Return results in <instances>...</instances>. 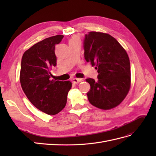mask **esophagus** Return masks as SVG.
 Instances as JSON below:
<instances>
[{"mask_svg": "<svg viewBox=\"0 0 156 156\" xmlns=\"http://www.w3.org/2000/svg\"><path fill=\"white\" fill-rule=\"evenodd\" d=\"M72 81L75 84H77V83H79L80 82H81L82 81V79H79V78H73L72 79Z\"/></svg>", "mask_w": 156, "mask_h": 156, "instance_id": "obj_1", "label": "esophagus"}]
</instances>
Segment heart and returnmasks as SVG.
Segmentation results:
<instances>
[{"label": "heart", "instance_id": "heart-1", "mask_svg": "<svg viewBox=\"0 0 156 156\" xmlns=\"http://www.w3.org/2000/svg\"><path fill=\"white\" fill-rule=\"evenodd\" d=\"M75 40H80V37L78 36H74L73 37H72V38L70 39L69 41H75Z\"/></svg>", "mask_w": 156, "mask_h": 156}]
</instances>
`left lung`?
<instances>
[{
  "label": "left lung",
  "mask_w": 156,
  "mask_h": 156,
  "mask_svg": "<svg viewBox=\"0 0 156 156\" xmlns=\"http://www.w3.org/2000/svg\"><path fill=\"white\" fill-rule=\"evenodd\" d=\"M84 58L98 69V81L87 79L90 85L87 97L91 104L109 110L123 101L131 87L129 56L112 36L100 32H89L84 41Z\"/></svg>",
  "instance_id": "8db88e82"
}]
</instances>
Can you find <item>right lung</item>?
I'll return each mask as SVG.
<instances>
[{
  "label": "right lung",
  "mask_w": 156,
  "mask_h": 156,
  "mask_svg": "<svg viewBox=\"0 0 156 156\" xmlns=\"http://www.w3.org/2000/svg\"><path fill=\"white\" fill-rule=\"evenodd\" d=\"M64 36L56 35L37 42L23 55L20 83L32 104L49 115L58 114L66 105L70 81L51 79V70L56 66L55 45Z\"/></svg>",
  "instance_id": "obj_1"
}]
</instances>
